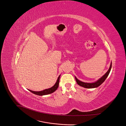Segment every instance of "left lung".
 <instances>
[{"instance_id": "1", "label": "left lung", "mask_w": 126, "mask_h": 126, "mask_svg": "<svg viewBox=\"0 0 126 126\" xmlns=\"http://www.w3.org/2000/svg\"><path fill=\"white\" fill-rule=\"evenodd\" d=\"M111 66H112V63H111V64H110V66L109 67V69L107 71V72L102 76V77H101L96 82H93V83H87V82H84L79 80L75 77V79L77 83H78V85L79 86H80L81 87H83L84 88H97L98 87L101 85L102 83L105 81L107 77H108L110 71L111 70Z\"/></svg>"}]
</instances>
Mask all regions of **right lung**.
Segmentation results:
<instances>
[{
  "label": "right lung",
  "instance_id": "obj_1",
  "mask_svg": "<svg viewBox=\"0 0 126 126\" xmlns=\"http://www.w3.org/2000/svg\"><path fill=\"white\" fill-rule=\"evenodd\" d=\"M60 76V75L58 77V79H57V80L55 84L54 85V86L50 88L45 89L43 91H32L31 90H29L30 91V92H32V93L35 94L36 95H38V96H43V95L50 94L52 93H54V91H55L57 89V88H58V87L59 86Z\"/></svg>",
  "mask_w": 126,
  "mask_h": 126
}]
</instances>
